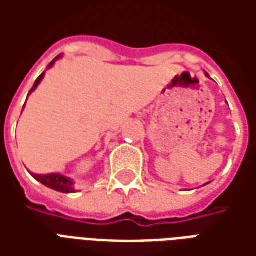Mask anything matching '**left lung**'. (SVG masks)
<instances>
[{
    "instance_id": "left-lung-1",
    "label": "left lung",
    "mask_w": 256,
    "mask_h": 256,
    "mask_svg": "<svg viewBox=\"0 0 256 256\" xmlns=\"http://www.w3.org/2000/svg\"><path fill=\"white\" fill-rule=\"evenodd\" d=\"M204 74H206V76H207V78H210V75H208V74H207V72H204ZM207 184H210V182H207ZM207 184H204L203 186H206V185H207ZM198 188H202V186H198Z\"/></svg>"
}]
</instances>
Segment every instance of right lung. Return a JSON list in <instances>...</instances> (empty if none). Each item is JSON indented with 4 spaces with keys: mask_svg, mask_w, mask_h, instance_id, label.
<instances>
[{
    "mask_svg": "<svg viewBox=\"0 0 256 256\" xmlns=\"http://www.w3.org/2000/svg\"><path fill=\"white\" fill-rule=\"evenodd\" d=\"M60 58H62V54H58V58L48 64L46 70H50V68L54 66V63H56L58 60H60ZM44 76H45V71H44V72L36 78V84H34V86H32L30 92H28V96H30L31 93L38 88V84H41V80L44 79ZM28 96H27V97H28ZM23 110H24V106H23ZM30 172L32 177L36 178L38 182H41L42 185H45V186L53 189V190H56V192H62V193L76 192V189H75V182H74L72 178L66 177L64 174H60V172H50V174H36V172Z\"/></svg>",
    "mask_w": 256,
    "mask_h": 256,
    "instance_id": "add662e5",
    "label": "right lung"
}]
</instances>
